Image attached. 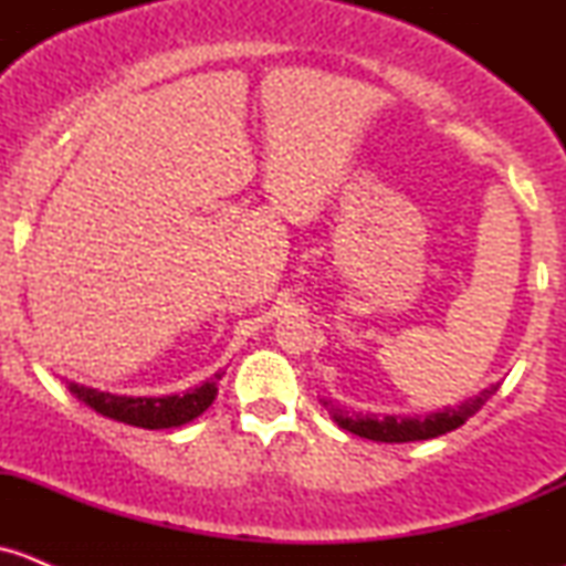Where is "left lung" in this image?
Instances as JSON below:
<instances>
[{
  "label": "left lung",
  "instance_id": "8db88e82",
  "mask_svg": "<svg viewBox=\"0 0 566 566\" xmlns=\"http://www.w3.org/2000/svg\"><path fill=\"white\" fill-rule=\"evenodd\" d=\"M499 386L479 391L476 397L468 402L458 405V408H447L441 413H430L424 419H410V416H361V413H347V410L336 408V405L323 402L328 408L331 419L342 427V430L353 432V436L369 438V441L380 443H408V441H427V438L447 436V432L458 430L465 424L490 397H493Z\"/></svg>",
  "mask_w": 566,
  "mask_h": 566
}]
</instances>
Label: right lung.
Masks as SVG:
<instances>
[{"mask_svg": "<svg viewBox=\"0 0 566 566\" xmlns=\"http://www.w3.org/2000/svg\"><path fill=\"white\" fill-rule=\"evenodd\" d=\"M221 375L224 373H216L197 389L167 394V397H117V394L95 391L78 384H71V391L108 419L130 427H145V430H167V427L186 424V421L197 419L202 410H208V405L216 399V391H219L216 384L221 380Z\"/></svg>", "mask_w": 566, "mask_h": 566, "instance_id": "right-lung-1", "label": "right lung"}]
</instances>
